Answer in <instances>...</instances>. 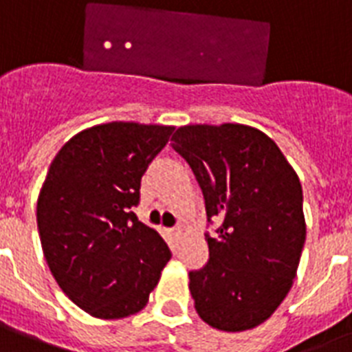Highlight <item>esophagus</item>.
Returning a JSON list of instances; mask_svg holds the SVG:
<instances>
[{
	"label": "esophagus",
	"mask_w": 352,
	"mask_h": 352,
	"mask_svg": "<svg viewBox=\"0 0 352 352\" xmlns=\"http://www.w3.org/2000/svg\"><path fill=\"white\" fill-rule=\"evenodd\" d=\"M171 232H173V235H175V237H179V235L182 234L181 228H173V230H171Z\"/></svg>",
	"instance_id": "obj_1"
}]
</instances>
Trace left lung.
Wrapping results in <instances>:
<instances>
[{
	"instance_id": "left-lung-1",
	"label": "left lung",
	"mask_w": 352,
	"mask_h": 352,
	"mask_svg": "<svg viewBox=\"0 0 352 352\" xmlns=\"http://www.w3.org/2000/svg\"><path fill=\"white\" fill-rule=\"evenodd\" d=\"M171 146L197 177L206 215L208 263L190 272L199 318L225 333L272 316L289 294L305 245L303 190L278 144L245 124H190Z\"/></svg>"
}]
</instances>
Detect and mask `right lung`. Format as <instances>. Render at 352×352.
I'll list each match as a JSON object with an SVG mask.
<instances>
[{
  "label": "right lung",
  "instance_id": "1",
  "mask_svg": "<svg viewBox=\"0 0 352 352\" xmlns=\"http://www.w3.org/2000/svg\"><path fill=\"white\" fill-rule=\"evenodd\" d=\"M173 126L107 122L69 138L41 184L36 219L51 274L74 305L120 320L148 305L170 248L131 208Z\"/></svg>",
  "mask_w": 352,
  "mask_h": 352
}]
</instances>
